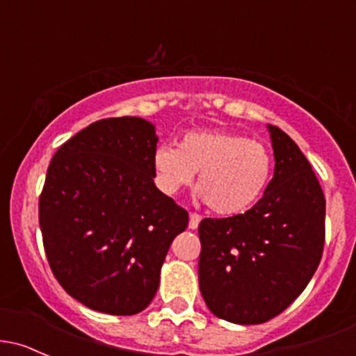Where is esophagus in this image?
<instances>
[{
  "instance_id": "34e87169",
  "label": "esophagus",
  "mask_w": 356,
  "mask_h": 356,
  "mask_svg": "<svg viewBox=\"0 0 356 356\" xmlns=\"http://www.w3.org/2000/svg\"><path fill=\"white\" fill-rule=\"evenodd\" d=\"M201 222V216L197 215V213H191L189 215V228L191 230H196L197 225H200Z\"/></svg>"
}]
</instances>
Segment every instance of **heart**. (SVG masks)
<instances>
[{"instance_id":"heart-1","label":"heart","mask_w":356,"mask_h":356,"mask_svg":"<svg viewBox=\"0 0 356 356\" xmlns=\"http://www.w3.org/2000/svg\"><path fill=\"white\" fill-rule=\"evenodd\" d=\"M271 170L263 143L225 129L189 131L177 147L162 145L153 155V181L160 193L177 194L200 172L197 189L208 208L222 216L252 208L266 191Z\"/></svg>"}]
</instances>
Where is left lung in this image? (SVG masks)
<instances>
[{"instance_id":"left-lung-1","label":"left lung","mask_w":356,"mask_h":356,"mask_svg":"<svg viewBox=\"0 0 356 356\" xmlns=\"http://www.w3.org/2000/svg\"><path fill=\"white\" fill-rule=\"evenodd\" d=\"M275 175L244 215L200 223V290L208 309L234 324L282 314L316 273L324 249L326 200L293 140L268 126Z\"/></svg>"}]
</instances>
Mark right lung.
<instances>
[{
  "instance_id": "1",
  "label": "right lung",
  "mask_w": 356,
  "mask_h": 356,
  "mask_svg": "<svg viewBox=\"0 0 356 356\" xmlns=\"http://www.w3.org/2000/svg\"><path fill=\"white\" fill-rule=\"evenodd\" d=\"M159 136L141 118H111L61 145L47 168L39 223L59 285L92 310L133 316L149 305L189 215L153 182Z\"/></svg>"
}]
</instances>
